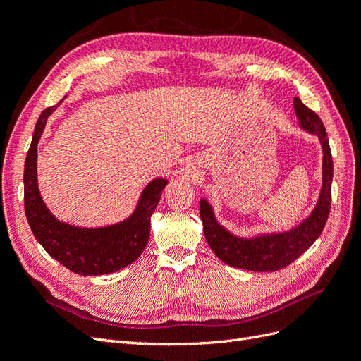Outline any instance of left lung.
Segmentation results:
<instances>
[{
  "instance_id": "1",
  "label": "left lung",
  "mask_w": 361,
  "mask_h": 361,
  "mask_svg": "<svg viewBox=\"0 0 361 361\" xmlns=\"http://www.w3.org/2000/svg\"><path fill=\"white\" fill-rule=\"evenodd\" d=\"M293 108L300 126L318 137L322 145V188L319 200L312 214L288 232L239 238L216 221L212 206L206 199H202L200 218L204 238L215 256L227 265L257 272L285 268L319 238L329 220L333 182V158L329 137H326V130L319 116L305 106L300 97L293 99Z\"/></svg>"
}]
</instances>
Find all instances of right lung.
I'll return each instance as SVG.
<instances>
[{
    "mask_svg": "<svg viewBox=\"0 0 361 361\" xmlns=\"http://www.w3.org/2000/svg\"><path fill=\"white\" fill-rule=\"evenodd\" d=\"M57 105L43 110L32 134L24 169V204L28 224L47 253L80 276L111 274L135 262L150 235V216L159 203L167 179L157 178L147 183L133 215L126 220L96 228L63 223L47 207L37 185V143L48 117Z\"/></svg>",
    "mask_w": 361,
    "mask_h": 361,
    "instance_id": "1",
    "label": "right lung"
}]
</instances>
